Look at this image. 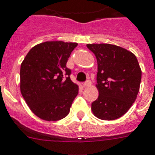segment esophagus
<instances>
[{
    "label": "esophagus",
    "mask_w": 155,
    "mask_h": 155,
    "mask_svg": "<svg viewBox=\"0 0 155 155\" xmlns=\"http://www.w3.org/2000/svg\"><path fill=\"white\" fill-rule=\"evenodd\" d=\"M91 85V81L90 80H87V81H85V83L83 84L84 87H88V86H90Z\"/></svg>",
    "instance_id": "obj_1"
}]
</instances>
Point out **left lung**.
Wrapping results in <instances>:
<instances>
[{
	"label": "left lung",
	"mask_w": 155,
	"mask_h": 155,
	"mask_svg": "<svg viewBox=\"0 0 155 155\" xmlns=\"http://www.w3.org/2000/svg\"><path fill=\"white\" fill-rule=\"evenodd\" d=\"M97 58L96 87L99 95L91 104L101 120L119 118L130 110L139 92L142 70L137 58L127 49L111 44H87Z\"/></svg>",
	"instance_id": "obj_1"
}]
</instances>
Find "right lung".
Instances as JSON below:
<instances>
[{"mask_svg": "<svg viewBox=\"0 0 155 155\" xmlns=\"http://www.w3.org/2000/svg\"><path fill=\"white\" fill-rule=\"evenodd\" d=\"M78 45L62 41H45L28 51L21 65L20 90L30 110L54 122L66 117L78 94L70 78L68 58Z\"/></svg>", "mask_w": 155, "mask_h": 155, "instance_id": "add662e5", "label": "right lung"}]
</instances>
